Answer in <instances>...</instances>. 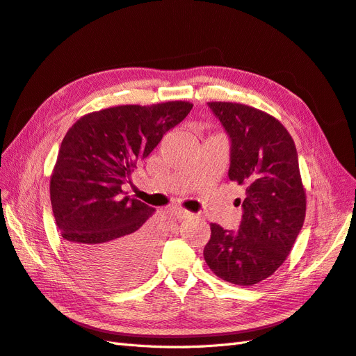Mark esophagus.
Returning a JSON list of instances; mask_svg holds the SVG:
<instances>
[{"instance_id":"1","label":"esophagus","mask_w":356,"mask_h":356,"mask_svg":"<svg viewBox=\"0 0 356 356\" xmlns=\"http://www.w3.org/2000/svg\"><path fill=\"white\" fill-rule=\"evenodd\" d=\"M171 213L175 215L177 220H186V218H191V212H188V211H184V209H179V207H176V209H172L171 211Z\"/></svg>"}]
</instances>
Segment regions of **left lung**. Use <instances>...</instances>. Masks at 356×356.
I'll return each mask as SVG.
<instances>
[{
    "instance_id": "8db88e82",
    "label": "left lung",
    "mask_w": 356,
    "mask_h": 356,
    "mask_svg": "<svg viewBox=\"0 0 356 356\" xmlns=\"http://www.w3.org/2000/svg\"><path fill=\"white\" fill-rule=\"evenodd\" d=\"M230 138L229 179L245 186L238 232L211 224L203 256L216 277L252 286L287 256L305 220V189L298 152L275 117L248 105L209 102Z\"/></svg>"
}]
</instances>
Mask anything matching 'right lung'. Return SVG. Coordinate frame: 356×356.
Listing matches in <instances>:
<instances>
[{"label": "right lung", "instance_id": "right-lung-1", "mask_svg": "<svg viewBox=\"0 0 356 356\" xmlns=\"http://www.w3.org/2000/svg\"><path fill=\"white\" fill-rule=\"evenodd\" d=\"M191 109L181 100L100 109L63 138L51 176L52 212L69 260L97 284L127 286L152 269L158 233L145 221L154 209L122 185Z\"/></svg>", "mask_w": 356, "mask_h": 356}]
</instances>
